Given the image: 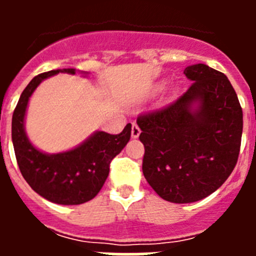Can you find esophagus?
Masks as SVG:
<instances>
[{
  "label": "esophagus",
  "mask_w": 256,
  "mask_h": 256,
  "mask_svg": "<svg viewBox=\"0 0 256 256\" xmlns=\"http://www.w3.org/2000/svg\"><path fill=\"white\" fill-rule=\"evenodd\" d=\"M132 138H137L140 136V133H141V130H140V126H137V124H133L132 126Z\"/></svg>",
  "instance_id": "34e87169"
}]
</instances>
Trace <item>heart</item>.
I'll use <instances>...</instances> for the list:
<instances>
[{
	"mask_svg": "<svg viewBox=\"0 0 256 256\" xmlns=\"http://www.w3.org/2000/svg\"><path fill=\"white\" fill-rule=\"evenodd\" d=\"M162 86H164V83H160V84H159V86H158V88H162Z\"/></svg>",
	"mask_w": 256,
	"mask_h": 256,
	"instance_id": "b5f03b06",
	"label": "heart"
}]
</instances>
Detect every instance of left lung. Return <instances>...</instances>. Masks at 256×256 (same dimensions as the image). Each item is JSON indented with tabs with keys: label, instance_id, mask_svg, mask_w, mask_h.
I'll list each match as a JSON object with an SVG mask.
<instances>
[{
	"label": "left lung",
	"instance_id": "1",
	"mask_svg": "<svg viewBox=\"0 0 256 256\" xmlns=\"http://www.w3.org/2000/svg\"><path fill=\"white\" fill-rule=\"evenodd\" d=\"M183 73L191 87L177 101L140 115L142 172L154 191L176 204L212 195L238 159L242 108L227 76L205 64Z\"/></svg>",
	"mask_w": 256,
	"mask_h": 256
}]
</instances>
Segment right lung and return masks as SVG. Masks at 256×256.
I'll return each mask as SVG.
<instances>
[{
	"label": "right lung",
	"instance_id": "right-lung-1",
	"mask_svg": "<svg viewBox=\"0 0 256 256\" xmlns=\"http://www.w3.org/2000/svg\"><path fill=\"white\" fill-rule=\"evenodd\" d=\"M58 73L76 74V69H58L32 79L14 110L11 136L22 177L38 195L60 205H79L92 200L102 188L110 162L130 138L132 124L119 134L94 132L83 144L65 152L46 154L29 141L24 128L29 97L44 79Z\"/></svg>",
	"mask_w": 256,
	"mask_h": 256
}]
</instances>
